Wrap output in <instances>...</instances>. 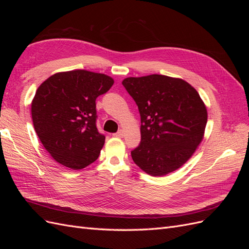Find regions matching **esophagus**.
<instances>
[{"label":"esophagus","mask_w":249,"mask_h":249,"mask_svg":"<svg viewBox=\"0 0 249 249\" xmlns=\"http://www.w3.org/2000/svg\"><path fill=\"white\" fill-rule=\"evenodd\" d=\"M113 136L115 137H118V138H123L124 136V130H119L117 133H115Z\"/></svg>","instance_id":"obj_1"}]
</instances>
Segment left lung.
<instances>
[{
    "label": "left lung",
    "instance_id": "8db88e82",
    "mask_svg": "<svg viewBox=\"0 0 249 249\" xmlns=\"http://www.w3.org/2000/svg\"><path fill=\"white\" fill-rule=\"evenodd\" d=\"M141 117L140 145L131 152L152 177L166 176L190 159L205 136L208 111L192 85L163 74L123 81Z\"/></svg>",
    "mask_w": 249,
    "mask_h": 249
}]
</instances>
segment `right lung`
<instances>
[{"instance_id": "1", "label": "right lung", "mask_w": 249, "mask_h": 249, "mask_svg": "<svg viewBox=\"0 0 249 249\" xmlns=\"http://www.w3.org/2000/svg\"><path fill=\"white\" fill-rule=\"evenodd\" d=\"M114 80L85 70L53 74L37 88L31 104L35 132L53 159L73 170L99 158L105 136L96 129V97Z\"/></svg>"}]
</instances>
